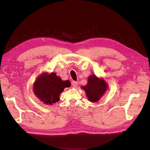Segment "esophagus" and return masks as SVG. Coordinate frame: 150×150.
<instances>
[{
  "label": "esophagus",
  "instance_id": "34e87169",
  "mask_svg": "<svg viewBox=\"0 0 150 150\" xmlns=\"http://www.w3.org/2000/svg\"><path fill=\"white\" fill-rule=\"evenodd\" d=\"M72 86H73V87H74V88H76V87H77V86H78V82H77V81H73L72 82Z\"/></svg>",
  "mask_w": 150,
  "mask_h": 150
}]
</instances>
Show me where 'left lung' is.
<instances>
[{
  "label": "left lung",
  "instance_id": "obj_1",
  "mask_svg": "<svg viewBox=\"0 0 150 150\" xmlns=\"http://www.w3.org/2000/svg\"><path fill=\"white\" fill-rule=\"evenodd\" d=\"M108 88V84L102 78H98L96 75H91L88 84L82 86L89 101L93 103L98 101L103 97Z\"/></svg>",
  "mask_w": 150,
  "mask_h": 150
}]
</instances>
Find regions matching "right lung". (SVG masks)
I'll use <instances>...</instances> for the list:
<instances>
[{"instance_id":"right-lung-1","label":"right lung","mask_w":150,"mask_h":150,"mask_svg":"<svg viewBox=\"0 0 150 150\" xmlns=\"http://www.w3.org/2000/svg\"><path fill=\"white\" fill-rule=\"evenodd\" d=\"M71 86L69 81H62L56 73L47 72L40 74L35 80L33 86L34 93L46 104H52L59 101L60 94L65 88Z\"/></svg>"}]
</instances>
